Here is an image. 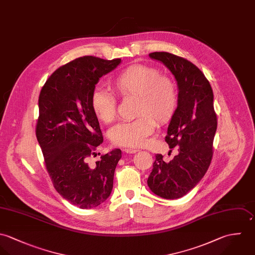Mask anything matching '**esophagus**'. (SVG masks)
Listing matches in <instances>:
<instances>
[{
    "mask_svg": "<svg viewBox=\"0 0 255 255\" xmlns=\"http://www.w3.org/2000/svg\"><path fill=\"white\" fill-rule=\"evenodd\" d=\"M123 151H124L125 153H137V152H139V150H137V149H133V148H125Z\"/></svg>",
    "mask_w": 255,
    "mask_h": 255,
    "instance_id": "1",
    "label": "esophagus"
}]
</instances>
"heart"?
<instances>
[{
  "instance_id": "b5f03b06",
  "label": "heart",
  "mask_w": 255,
  "mask_h": 255,
  "mask_svg": "<svg viewBox=\"0 0 255 255\" xmlns=\"http://www.w3.org/2000/svg\"><path fill=\"white\" fill-rule=\"evenodd\" d=\"M115 94L123 99L137 98L136 115L133 121L121 122L110 130V140L120 147L138 148L147 143L159 124L167 123L173 116L178 102L177 89L173 81L159 76V72L149 66L133 65L122 71L111 83ZM95 115L104 123H110L116 116V100L110 94L98 90L92 96Z\"/></svg>"
}]
</instances>
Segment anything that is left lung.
Returning <instances> with one entry per match:
<instances>
[{"instance_id":"1","label":"left lung","mask_w":255,"mask_h":255,"mask_svg":"<svg viewBox=\"0 0 255 255\" xmlns=\"http://www.w3.org/2000/svg\"><path fill=\"white\" fill-rule=\"evenodd\" d=\"M149 56L174 76L178 102L165 136V142L177 154L169 161H164L162 154H155L148 186L161 198L177 199L198 184L211 163L217 130L214 95L205 75L190 61L167 52Z\"/></svg>"}]
</instances>
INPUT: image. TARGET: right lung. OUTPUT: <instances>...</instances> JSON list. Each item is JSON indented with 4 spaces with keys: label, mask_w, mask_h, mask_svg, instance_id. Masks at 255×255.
Listing matches in <instances>:
<instances>
[{
    "label": "right lung",
    "mask_w": 255,
    "mask_h": 255,
    "mask_svg": "<svg viewBox=\"0 0 255 255\" xmlns=\"http://www.w3.org/2000/svg\"><path fill=\"white\" fill-rule=\"evenodd\" d=\"M121 59L77 58L58 68L41 89L36 138L57 192L81 209L103 203L113 187L121 150L102 154L95 164L89 157L103 142L92 96L102 76Z\"/></svg>",
    "instance_id": "right-lung-1"
}]
</instances>
